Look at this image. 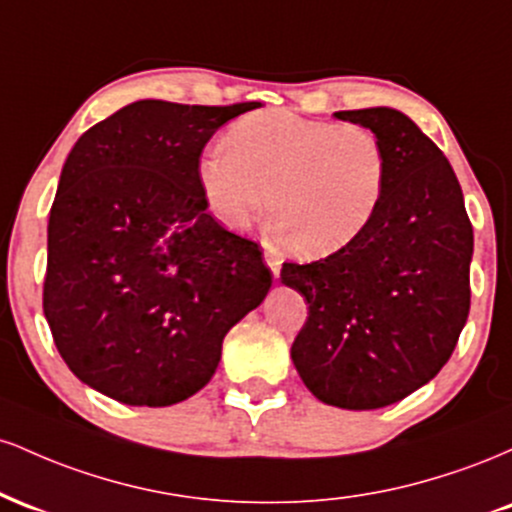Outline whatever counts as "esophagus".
Returning <instances> with one entry per match:
<instances>
[{
	"mask_svg": "<svg viewBox=\"0 0 512 512\" xmlns=\"http://www.w3.org/2000/svg\"><path fill=\"white\" fill-rule=\"evenodd\" d=\"M264 262H267V267L272 269L274 279H279V274H281V260H279V257L272 255V252H264Z\"/></svg>",
	"mask_w": 512,
	"mask_h": 512,
	"instance_id": "obj_1",
	"label": "esophagus"
}]
</instances>
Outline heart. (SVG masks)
I'll use <instances>...</instances> for the list:
<instances>
[{
  "label": "heart",
  "instance_id": "obj_1",
  "mask_svg": "<svg viewBox=\"0 0 512 512\" xmlns=\"http://www.w3.org/2000/svg\"><path fill=\"white\" fill-rule=\"evenodd\" d=\"M197 178L223 226L243 231L267 204L281 245L320 260L368 231L383 207L390 163L366 127L267 110L228 129L226 149L199 158Z\"/></svg>",
  "mask_w": 512,
  "mask_h": 512
}]
</instances>
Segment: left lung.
<instances>
[{"label":"left lung","instance_id":"1","mask_svg":"<svg viewBox=\"0 0 512 512\" xmlns=\"http://www.w3.org/2000/svg\"><path fill=\"white\" fill-rule=\"evenodd\" d=\"M383 144V207L356 243L310 264L284 262L281 281L308 301L293 366L320 402L380 409L433 380L469 315L474 233L455 170L407 115L339 110Z\"/></svg>","mask_w":512,"mask_h":512}]
</instances>
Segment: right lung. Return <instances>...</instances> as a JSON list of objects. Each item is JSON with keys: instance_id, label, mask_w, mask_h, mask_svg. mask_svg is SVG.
<instances>
[{"instance_id": "obj_1", "label": "right lung", "mask_w": 512, "mask_h": 512, "mask_svg": "<svg viewBox=\"0 0 512 512\" xmlns=\"http://www.w3.org/2000/svg\"><path fill=\"white\" fill-rule=\"evenodd\" d=\"M252 108L137 101L69 151L43 310L81 383L132 407L178 404L209 383L223 337L264 301L260 245L207 214L197 178L216 129Z\"/></svg>"}]
</instances>
